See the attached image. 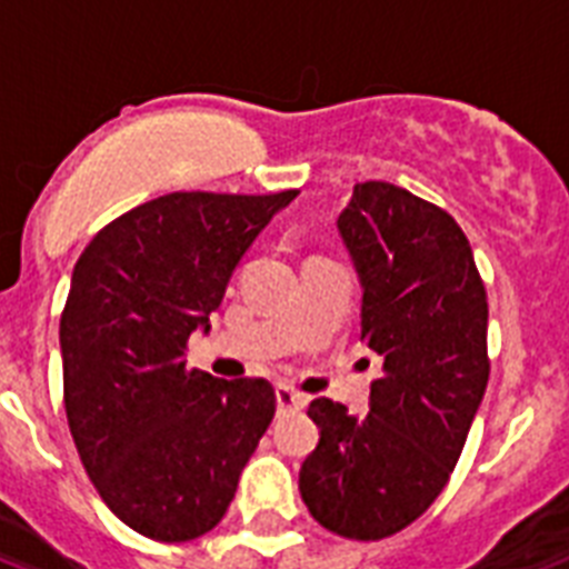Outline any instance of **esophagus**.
<instances>
[{
    "instance_id": "esophagus-1",
    "label": "esophagus",
    "mask_w": 569,
    "mask_h": 569,
    "mask_svg": "<svg viewBox=\"0 0 569 569\" xmlns=\"http://www.w3.org/2000/svg\"><path fill=\"white\" fill-rule=\"evenodd\" d=\"M305 403H308V398H305L302 392H296L293 387H288V383H279V387H276V407H279L281 412L302 410Z\"/></svg>"
}]
</instances>
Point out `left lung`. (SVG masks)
Instances as JSON below:
<instances>
[{"label": "left lung", "mask_w": 569, "mask_h": 569, "mask_svg": "<svg viewBox=\"0 0 569 569\" xmlns=\"http://www.w3.org/2000/svg\"><path fill=\"white\" fill-rule=\"evenodd\" d=\"M337 229L380 375L363 419L311 401L319 445L299 491L328 532L380 541L430 509L462 453L488 383L486 284L457 220L392 182H358Z\"/></svg>", "instance_id": "left-lung-1"}]
</instances>
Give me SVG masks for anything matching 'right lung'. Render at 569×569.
<instances>
[{
    "label": "right lung",
    "instance_id": "add662e5",
    "mask_svg": "<svg viewBox=\"0 0 569 569\" xmlns=\"http://www.w3.org/2000/svg\"><path fill=\"white\" fill-rule=\"evenodd\" d=\"M296 194L173 191L107 223L74 264L60 317L66 419L101 500L144 538L218 527L273 421L270 380L211 378L186 349Z\"/></svg>",
    "mask_w": 569,
    "mask_h": 569
}]
</instances>
